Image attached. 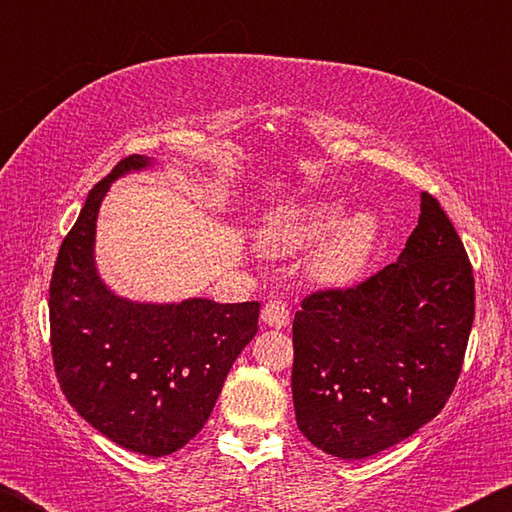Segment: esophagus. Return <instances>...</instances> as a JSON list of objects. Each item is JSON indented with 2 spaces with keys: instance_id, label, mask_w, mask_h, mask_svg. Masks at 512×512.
Here are the masks:
<instances>
[{
  "instance_id": "1",
  "label": "esophagus",
  "mask_w": 512,
  "mask_h": 512,
  "mask_svg": "<svg viewBox=\"0 0 512 512\" xmlns=\"http://www.w3.org/2000/svg\"><path fill=\"white\" fill-rule=\"evenodd\" d=\"M262 323L268 327H275V329H282L289 325V309L284 302L280 300H271L268 305L262 309Z\"/></svg>"
}]
</instances>
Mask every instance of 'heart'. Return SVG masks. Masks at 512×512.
<instances>
[{
  "label": "heart",
  "instance_id": "b5f03b06",
  "mask_svg": "<svg viewBox=\"0 0 512 512\" xmlns=\"http://www.w3.org/2000/svg\"><path fill=\"white\" fill-rule=\"evenodd\" d=\"M343 198H320L275 212L259 230V244L271 255H296L316 246L307 273L327 289H350L363 280L381 241L375 212L357 210L345 216Z\"/></svg>",
  "mask_w": 512,
  "mask_h": 512
}]
</instances>
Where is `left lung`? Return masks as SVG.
Returning <instances> with one entry per match:
<instances>
[{"label":"left lung","instance_id":"left-lung-1","mask_svg":"<svg viewBox=\"0 0 512 512\" xmlns=\"http://www.w3.org/2000/svg\"><path fill=\"white\" fill-rule=\"evenodd\" d=\"M474 320L472 266L443 207L420 219L397 262L354 289L305 298L293 318L298 429L323 452L359 461L443 411Z\"/></svg>","mask_w":512,"mask_h":512}]
</instances>
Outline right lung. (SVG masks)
Segmentation results:
<instances>
[{
  "label": "right lung",
  "mask_w": 512,
  "mask_h": 512,
  "mask_svg": "<svg viewBox=\"0 0 512 512\" xmlns=\"http://www.w3.org/2000/svg\"><path fill=\"white\" fill-rule=\"evenodd\" d=\"M153 164L131 155L85 198L51 275L49 323L67 402L112 443L158 458L203 429L232 363L255 339L259 302H140L103 282L99 207L117 178Z\"/></svg>",
  "instance_id": "1"
}]
</instances>
